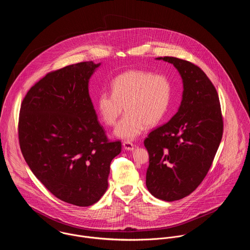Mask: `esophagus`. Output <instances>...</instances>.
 Here are the masks:
<instances>
[{
  "mask_svg": "<svg viewBox=\"0 0 250 250\" xmlns=\"http://www.w3.org/2000/svg\"><path fill=\"white\" fill-rule=\"evenodd\" d=\"M123 147H124L125 150H128V151L134 150V148H135L134 144L131 143V142H124V143H123Z\"/></svg>",
  "mask_w": 250,
  "mask_h": 250,
  "instance_id": "1",
  "label": "esophagus"
}]
</instances>
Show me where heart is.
I'll list each match as a JSON object with an SVG mask.
<instances>
[{
  "mask_svg": "<svg viewBox=\"0 0 250 250\" xmlns=\"http://www.w3.org/2000/svg\"><path fill=\"white\" fill-rule=\"evenodd\" d=\"M172 94V85L165 75L145 70H130L114 78L111 92L102 91L97 109L102 121L112 126L122 113L114 135L122 140L138 138L146 126L153 127L164 118Z\"/></svg>",
  "mask_w": 250,
  "mask_h": 250,
  "instance_id": "1",
  "label": "heart"
}]
</instances>
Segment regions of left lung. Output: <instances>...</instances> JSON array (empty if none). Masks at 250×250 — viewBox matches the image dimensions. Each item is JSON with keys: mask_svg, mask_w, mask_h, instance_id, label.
Here are the masks:
<instances>
[{"mask_svg": "<svg viewBox=\"0 0 250 250\" xmlns=\"http://www.w3.org/2000/svg\"><path fill=\"white\" fill-rule=\"evenodd\" d=\"M183 81L178 111L144 141L149 154L146 187L155 197L175 201L190 194L207 175L221 142L223 120L217 92L197 65L173 57Z\"/></svg>", "mask_w": 250, "mask_h": 250, "instance_id": "left-lung-1", "label": "left lung"}]
</instances>
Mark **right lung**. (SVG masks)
Instances as JSON below:
<instances>
[{"mask_svg": "<svg viewBox=\"0 0 250 250\" xmlns=\"http://www.w3.org/2000/svg\"><path fill=\"white\" fill-rule=\"evenodd\" d=\"M100 64L48 73L28 91L19 114L20 148L31 170L56 197L80 207L105 193L110 162L121 152L119 141L107 140L88 93Z\"/></svg>", "mask_w": 250, "mask_h": 250, "instance_id": "add662e5", "label": "right lung"}]
</instances>
